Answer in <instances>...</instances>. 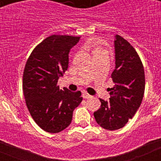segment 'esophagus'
Segmentation results:
<instances>
[{
  "label": "esophagus",
  "instance_id": "esophagus-1",
  "mask_svg": "<svg viewBox=\"0 0 161 161\" xmlns=\"http://www.w3.org/2000/svg\"><path fill=\"white\" fill-rule=\"evenodd\" d=\"M83 97L84 98H91V97H92V96H91L90 94H89L88 93H86V92H84V93H83Z\"/></svg>",
  "mask_w": 161,
  "mask_h": 161
}]
</instances>
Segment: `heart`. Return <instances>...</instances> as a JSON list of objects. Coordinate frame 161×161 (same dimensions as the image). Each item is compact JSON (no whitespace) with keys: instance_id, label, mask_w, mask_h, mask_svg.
Returning a JSON list of instances; mask_svg holds the SVG:
<instances>
[{"instance_id":"1","label":"heart","mask_w":161,"mask_h":161,"mask_svg":"<svg viewBox=\"0 0 161 161\" xmlns=\"http://www.w3.org/2000/svg\"><path fill=\"white\" fill-rule=\"evenodd\" d=\"M95 45H96V42H94V41H91V42H89V47H94ZM100 51H103L102 49H101V48H96V49L94 50V52H100Z\"/></svg>"}]
</instances>
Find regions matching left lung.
Returning a JSON list of instances; mask_svg holds the SVG:
<instances>
[{
	"instance_id": "obj_1",
	"label": "left lung",
	"mask_w": 161,
	"mask_h": 161,
	"mask_svg": "<svg viewBox=\"0 0 161 161\" xmlns=\"http://www.w3.org/2000/svg\"><path fill=\"white\" fill-rule=\"evenodd\" d=\"M114 43L115 68L111 77L115 85L109 89V101L100 99V109L93 113L97 124L109 130L122 128L133 118L145 89L144 69L135 48L118 35Z\"/></svg>"
}]
</instances>
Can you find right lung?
I'll list each match as a JSON object with an SVG mask.
<instances>
[{
    "label": "right lung",
    "instance_id": "right-lung-1",
    "mask_svg": "<svg viewBox=\"0 0 161 161\" xmlns=\"http://www.w3.org/2000/svg\"><path fill=\"white\" fill-rule=\"evenodd\" d=\"M80 37L53 35L33 50L25 64L22 89L35 123L43 130L58 133L70 125L72 113L82 101L80 91L59 89V78L68 68V54Z\"/></svg>",
    "mask_w": 161,
    "mask_h": 161
}]
</instances>
